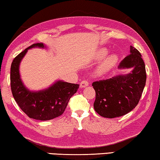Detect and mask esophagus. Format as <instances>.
<instances>
[{
	"label": "esophagus",
	"instance_id": "obj_1",
	"mask_svg": "<svg viewBox=\"0 0 160 160\" xmlns=\"http://www.w3.org/2000/svg\"><path fill=\"white\" fill-rule=\"evenodd\" d=\"M87 86H88V82H87V81L83 80V81H82V82H81V83H80L81 88H85V87H87Z\"/></svg>",
	"mask_w": 160,
	"mask_h": 160
}]
</instances>
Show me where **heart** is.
Returning a JSON list of instances; mask_svg holds the SVG:
<instances>
[{
	"label": "heart",
	"instance_id": "obj_1",
	"mask_svg": "<svg viewBox=\"0 0 160 160\" xmlns=\"http://www.w3.org/2000/svg\"><path fill=\"white\" fill-rule=\"evenodd\" d=\"M108 53L107 50L106 48H102L98 51L96 54V58L97 60L102 59V58H104L107 56ZM119 61V57L116 54H111L108 56L105 59L100 63L99 66H98L97 69V73L99 75H102L104 73L109 72V71H111L115 66L117 65V63Z\"/></svg>",
	"mask_w": 160,
	"mask_h": 160
}]
</instances>
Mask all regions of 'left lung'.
Returning a JSON list of instances; mask_svg holds the SVG:
<instances>
[{"label":"left lung","mask_w":160,"mask_h":160,"mask_svg":"<svg viewBox=\"0 0 160 160\" xmlns=\"http://www.w3.org/2000/svg\"><path fill=\"white\" fill-rule=\"evenodd\" d=\"M119 69L132 68L127 74L117 75L93 82L96 92L95 111L105 118L122 117L138 104L146 83L145 64L139 51L130 46V54L118 66Z\"/></svg>","instance_id":"8db88e82"}]
</instances>
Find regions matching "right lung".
<instances>
[{
    "label": "right lung",
    "mask_w": 160,
    "mask_h": 160,
    "mask_svg": "<svg viewBox=\"0 0 160 160\" xmlns=\"http://www.w3.org/2000/svg\"><path fill=\"white\" fill-rule=\"evenodd\" d=\"M45 48L42 43H34L14 58L11 66V87L14 99L27 116L33 119L47 121L64 112L71 97L77 93L78 84L57 81L46 89L32 92L22 82L19 66L28 49Z\"/></svg>",
    "instance_id": "add662e5"
}]
</instances>
